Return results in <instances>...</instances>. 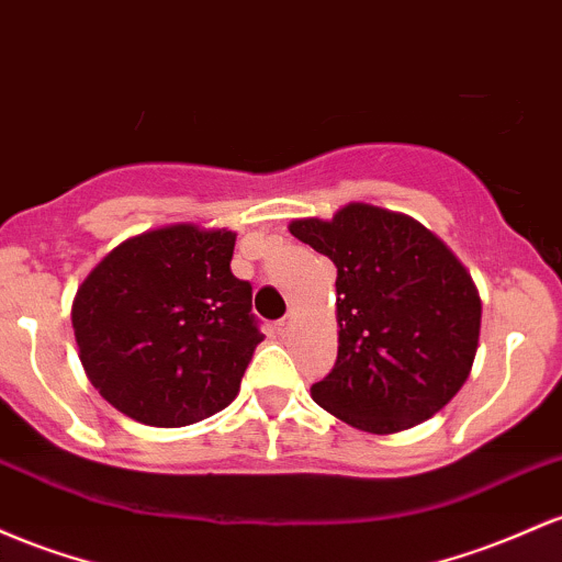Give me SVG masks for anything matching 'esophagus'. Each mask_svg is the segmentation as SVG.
Masks as SVG:
<instances>
[{
    "label": "esophagus",
    "mask_w": 562,
    "mask_h": 562,
    "mask_svg": "<svg viewBox=\"0 0 562 562\" xmlns=\"http://www.w3.org/2000/svg\"><path fill=\"white\" fill-rule=\"evenodd\" d=\"M291 323H293V312L285 314V317H282V319H277L274 330L280 333V336H288V330H291Z\"/></svg>",
    "instance_id": "1"
}]
</instances>
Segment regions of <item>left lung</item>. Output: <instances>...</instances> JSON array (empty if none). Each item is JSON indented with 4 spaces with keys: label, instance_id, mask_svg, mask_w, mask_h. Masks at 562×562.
<instances>
[{
    "label": "left lung",
    "instance_id": "obj_1",
    "mask_svg": "<svg viewBox=\"0 0 562 562\" xmlns=\"http://www.w3.org/2000/svg\"><path fill=\"white\" fill-rule=\"evenodd\" d=\"M291 234L338 269V357L314 403L373 435L451 403L480 338V295L459 258L418 221L362 202L293 221Z\"/></svg>",
    "mask_w": 562,
    "mask_h": 562
}]
</instances>
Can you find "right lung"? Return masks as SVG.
I'll return each instance as SVG.
<instances>
[{
    "label": "right lung",
    "mask_w": 562,
    "mask_h": 562,
    "mask_svg": "<svg viewBox=\"0 0 562 562\" xmlns=\"http://www.w3.org/2000/svg\"><path fill=\"white\" fill-rule=\"evenodd\" d=\"M234 239L165 226L122 243L82 282L71 310L79 360L116 411L170 429L237 397L263 333L252 285L232 274Z\"/></svg>",
    "instance_id": "add662e5"
}]
</instances>
